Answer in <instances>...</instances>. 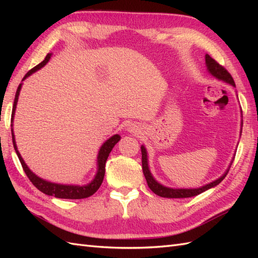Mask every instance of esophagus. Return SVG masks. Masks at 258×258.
<instances>
[{
    "label": "esophagus",
    "mask_w": 258,
    "mask_h": 258,
    "mask_svg": "<svg viewBox=\"0 0 258 258\" xmlns=\"http://www.w3.org/2000/svg\"><path fill=\"white\" fill-rule=\"evenodd\" d=\"M131 132H136V128L132 127V128H131Z\"/></svg>",
    "instance_id": "obj_1"
}]
</instances>
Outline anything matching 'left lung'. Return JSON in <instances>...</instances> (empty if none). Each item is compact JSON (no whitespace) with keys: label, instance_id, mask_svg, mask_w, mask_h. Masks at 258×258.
I'll use <instances>...</instances> for the list:
<instances>
[{"label":"left lung","instance_id":"1","mask_svg":"<svg viewBox=\"0 0 258 258\" xmlns=\"http://www.w3.org/2000/svg\"><path fill=\"white\" fill-rule=\"evenodd\" d=\"M205 61H206V67L208 72H210L213 76H215L216 79L218 80H222L224 82H226V83L231 84L233 86H235V82L232 78V75L229 74L228 71L221 65L220 63H217L215 59L212 58L208 54L205 55ZM141 151H142V168H143V173H144V176L146 178V182L147 185H149V187L151 188V190L153 193H155L156 195L161 196V197H167V199H186V197H193L199 195L203 191H205L207 189H210L214 186H216L220 184L222 180L225 178V176L228 173V169L226 171V173L223 175L222 177H220L216 180H214V182L207 184L205 186H203V187L200 188H188V189H185V188H169V187H165V186L161 185L160 183H157L156 180L154 179V177L152 176V174L149 169V164H147V154H146V150L144 146L141 147ZM231 167V166H229Z\"/></svg>","mask_w":258,"mask_h":258}]
</instances>
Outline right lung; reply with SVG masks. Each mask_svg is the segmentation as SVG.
I'll use <instances>...</instances> for the list:
<instances>
[{"mask_svg": "<svg viewBox=\"0 0 258 258\" xmlns=\"http://www.w3.org/2000/svg\"><path fill=\"white\" fill-rule=\"evenodd\" d=\"M51 57V54H47L45 56L44 61H42L40 64H37L35 68H33L30 70L29 72L25 74L23 80H25L27 76H30L32 73H34L35 71L40 70L41 68L44 67V65L48 62V59ZM22 80V81H23ZM22 84L19 85L18 90H16L15 93V98H14V104H13V111H12V120L14 117V113H15V108H16V104H18L19 100V95H20V91H21ZM12 126V125H11ZM12 140H13V145H14V150L18 154L19 160L22 164V167H23L24 172L26 174V176L29 177V179L32 182V184L35 186L37 189H40L42 193H44L46 195L57 197V199H68V200H81V199H86V197H90L93 195L95 191L100 188L101 184L103 183L104 179V175H105V163L107 161V157L111 153L112 149L114 145L117 143V142L120 140L119 135H114L111 139H108L105 143H104L101 147L100 152H98V156H97V164H98V168H97V173L95 175L94 179L92 180L90 184L84 185V186H78V185H61V184H55V183H51L47 182V180L42 179L40 177H37L36 175L31 172V169L26 166V164L24 163L23 158L21 157V154L18 151V147H16L15 144V139H14V134H13V128H12Z\"/></svg>", "mask_w": 258, "mask_h": 258, "instance_id": "obj_1", "label": "right lung"}]
</instances>
